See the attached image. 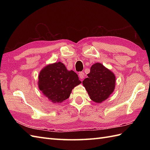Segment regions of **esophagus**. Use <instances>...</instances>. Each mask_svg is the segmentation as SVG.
Segmentation results:
<instances>
[{
    "label": "esophagus",
    "instance_id": "obj_1",
    "mask_svg": "<svg viewBox=\"0 0 150 150\" xmlns=\"http://www.w3.org/2000/svg\"><path fill=\"white\" fill-rule=\"evenodd\" d=\"M79 77L81 78V79H84V76H85V74H84V72H80L79 73Z\"/></svg>",
    "mask_w": 150,
    "mask_h": 150
}]
</instances>
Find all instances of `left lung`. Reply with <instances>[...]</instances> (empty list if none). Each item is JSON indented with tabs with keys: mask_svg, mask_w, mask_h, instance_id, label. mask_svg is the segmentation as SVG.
Returning a JSON list of instances; mask_svg holds the SVG:
<instances>
[{
	"mask_svg": "<svg viewBox=\"0 0 150 150\" xmlns=\"http://www.w3.org/2000/svg\"><path fill=\"white\" fill-rule=\"evenodd\" d=\"M116 78L110 69L101 63L91 66L88 77L82 81L90 98L96 103H101L109 98L115 88Z\"/></svg>",
	"mask_w": 150,
	"mask_h": 150,
	"instance_id": "1",
	"label": "left lung"
}]
</instances>
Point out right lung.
<instances>
[{"instance_id":"add662e5","label":"right lung","mask_w":150,"mask_h":150,"mask_svg":"<svg viewBox=\"0 0 150 150\" xmlns=\"http://www.w3.org/2000/svg\"><path fill=\"white\" fill-rule=\"evenodd\" d=\"M81 83L77 73L68 70L61 62L46 66L39 73L38 86L44 96L53 103L68 98L71 91Z\"/></svg>"}]
</instances>
